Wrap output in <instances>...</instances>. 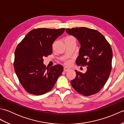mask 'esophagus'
<instances>
[{
  "label": "esophagus",
  "instance_id": "esophagus-1",
  "mask_svg": "<svg viewBox=\"0 0 124 124\" xmlns=\"http://www.w3.org/2000/svg\"><path fill=\"white\" fill-rule=\"evenodd\" d=\"M70 69L69 68H67V67H64V69H63V71H65V72H66V71H68Z\"/></svg>",
  "mask_w": 124,
  "mask_h": 124
}]
</instances>
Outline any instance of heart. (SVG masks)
<instances>
[{
  "label": "heart",
  "mask_w": 124,
  "mask_h": 124,
  "mask_svg": "<svg viewBox=\"0 0 124 124\" xmlns=\"http://www.w3.org/2000/svg\"><path fill=\"white\" fill-rule=\"evenodd\" d=\"M65 64H67V65H69L70 64V61H67L66 62H65Z\"/></svg>",
  "instance_id": "b5f03b06"
}]
</instances>
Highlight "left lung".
Masks as SVG:
<instances>
[{
	"instance_id": "obj_1",
	"label": "left lung",
	"mask_w": 124,
	"mask_h": 124,
	"mask_svg": "<svg viewBox=\"0 0 124 124\" xmlns=\"http://www.w3.org/2000/svg\"><path fill=\"white\" fill-rule=\"evenodd\" d=\"M66 32L77 39L80 45L76 64L87 66L83 73L77 70L71 81L72 87L85 96L96 94L104 86L111 70V46L98 31L85 27L67 29Z\"/></svg>"
}]
</instances>
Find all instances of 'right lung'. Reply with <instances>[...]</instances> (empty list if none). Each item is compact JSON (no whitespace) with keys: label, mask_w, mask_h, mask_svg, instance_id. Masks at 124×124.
<instances>
[{"label":"right lung","mask_w":124,"mask_h":124,"mask_svg":"<svg viewBox=\"0 0 124 124\" xmlns=\"http://www.w3.org/2000/svg\"><path fill=\"white\" fill-rule=\"evenodd\" d=\"M64 31V28L35 29L18 44L14 54L15 72L28 93L36 95L47 93L62 74V65L46 68L43 63V57L52 54L53 43Z\"/></svg>","instance_id":"1"}]
</instances>
